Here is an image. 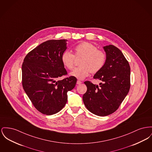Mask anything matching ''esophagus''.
<instances>
[{
  "mask_svg": "<svg viewBox=\"0 0 152 152\" xmlns=\"http://www.w3.org/2000/svg\"><path fill=\"white\" fill-rule=\"evenodd\" d=\"M81 81L80 80H78L77 81V84H81Z\"/></svg>",
  "mask_w": 152,
  "mask_h": 152,
  "instance_id": "34e87169",
  "label": "esophagus"
}]
</instances>
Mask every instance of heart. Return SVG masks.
Returning <instances> with one entry per match:
<instances>
[{
	"instance_id": "1",
	"label": "heart",
	"mask_w": 152,
	"mask_h": 152,
	"mask_svg": "<svg viewBox=\"0 0 152 152\" xmlns=\"http://www.w3.org/2000/svg\"><path fill=\"white\" fill-rule=\"evenodd\" d=\"M74 50L75 54L68 50L64 51L61 59L63 65L67 69L71 70L74 67L76 57H82L80 62L81 66L75 68L71 73V76L79 79H85L91 72H98L106 64V54L91 43H79L75 47Z\"/></svg>"
}]
</instances>
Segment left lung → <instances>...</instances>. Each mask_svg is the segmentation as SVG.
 I'll use <instances>...</instances> for the list:
<instances>
[{
  "label": "left lung",
  "mask_w": 152,
  "mask_h": 152,
  "mask_svg": "<svg viewBox=\"0 0 152 152\" xmlns=\"http://www.w3.org/2000/svg\"><path fill=\"white\" fill-rule=\"evenodd\" d=\"M103 48L106 63L94 76L100 83L98 86L85 81L87 90L83 96L84 105L89 111L101 116L108 115L118 110L130 88V67L124 55L114 45Z\"/></svg>",
  "instance_id": "1"
}]
</instances>
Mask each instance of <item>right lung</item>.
I'll use <instances>...</instances> for the list:
<instances>
[{"instance_id": "right-lung-1", "label": "right lung", "mask_w": 152, "mask_h": 152, "mask_svg": "<svg viewBox=\"0 0 152 152\" xmlns=\"http://www.w3.org/2000/svg\"><path fill=\"white\" fill-rule=\"evenodd\" d=\"M66 40H48L37 46L25 57L22 66V86L36 109L50 115L62 110L67 102V92L77 79L67 75L61 61L66 49Z\"/></svg>"}]
</instances>
